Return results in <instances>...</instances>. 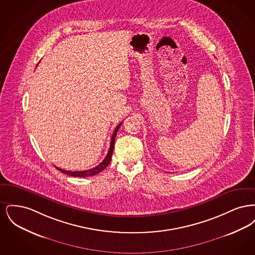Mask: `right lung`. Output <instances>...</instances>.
<instances>
[{
    "mask_svg": "<svg viewBox=\"0 0 255 255\" xmlns=\"http://www.w3.org/2000/svg\"><path fill=\"white\" fill-rule=\"evenodd\" d=\"M122 122H121V123L117 126V128L115 129L114 133H113V135H112V138H111V144H110V149L109 151H108V154H107V156L105 157V158L103 159V161H102L101 163H99L97 166L92 168V169L84 170V171H73H73H67V170L61 169V168H58V167H56V168L59 170V171H61L62 173L67 174V175L72 176V177H89V176H95V175L98 174L99 172L103 171V170L105 169V168L109 165L111 158H112V155H113V151H114V147H115L116 135H117V133H118L120 127L122 126Z\"/></svg>",
    "mask_w": 255,
    "mask_h": 255,
    "instance_id": "right-lung-1",
    "label": "right lung"
}]
</instances>
